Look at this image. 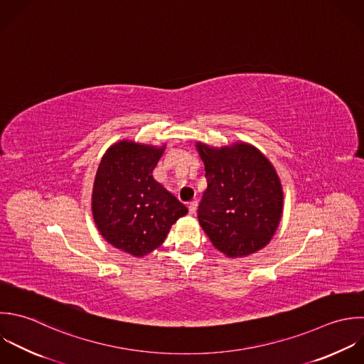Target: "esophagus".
<instances>
[{
	"label": "esophagus",
	"instance_id": "obj_1",
	"mask_svg": "<svg viewBox=\"0 0 364 364\" xmlns=\"http://www.w3.org/2000/svg\"><path fill=\"white\" fill-rule=\"evenodd\" d=\"M197 208H198V201H197V200H194V201H191V203L188 204V211H190L191 215H194V214L197 213Z\"/></svg>",
	"mask_w": 364,
	"mask_h": 364
}]
</instances>
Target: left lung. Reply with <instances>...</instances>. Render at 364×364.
I'll use <instances>...</instances> for the list:
<instances>
[{
  "label": "left lung",
  "instance_id": "left-lung-1",
  "mask_svg": "<svg viewBox=\"0 0 364 364\" xmlns=\"http://www.w3.org/2000/svg\"><path fill=\"white\" fill-rule=\"evenodd\" d=\"M197 150L207 178L198 205L204 232L230 258L259 251L274 237L282 215L284 193L274 166L247 143L221 149L197 143Z\"/></svg>",
  "mask_w": 364,
  "mask_h": 364
}]
</instances>
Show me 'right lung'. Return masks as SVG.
Segmentation results:
<instances>
[{
  "label": "right lung",
  "instance_id": "add662e5",
  "mask_svg": "<svg viewBox=\"0 0 364 364\" xmlns=\"http://www.w3.org/2000/svg\"><path fill=\"white\" fill-rule=\"evenodd\" d=\"M163 147L129 140L114 143L96 171L92 213L102 237L114 248L144 257L159 248L187 207L153 178Z\"/></svg>",
  "mask_w": 364,
  "mask_h": 364
}]
</instances>
